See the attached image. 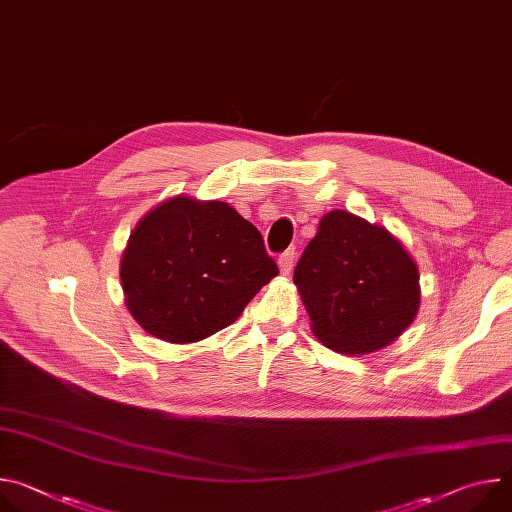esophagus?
Returning <instances> with one entry per match:
<instances>
[{"instance_id": "1", "label": "esophagus", "mask_w": 512, "mask_h": 512, "mask_svg": "<svg viewBox=\"0 0 512 512\" xmlns=\"http://www.w3.org/2000/svg\"><path fill=\"white\" fill-rule=\"evenodd\" d=\"M277 265L283 275H289V271L296 265V249H287L285 253H281L277 259Z\"/></svg>"}]
</instances>
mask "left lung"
I'll use <instances>...</instances> for the list:
<instances>
[{
  "label": "left lung",
  "instance_id": "left-lung-1",
  "mask_svg": "<svg viewBox=\"0 0 512 512\" xmlns=\"http://www.w3.org/2000/svg\"><path fill=\"white\" fill-rule=\"evenodd\" d=\"M294 283L314 336L350 356L395 342L421 302L419 269L403 243L385 227L338 208L322 216Z\"/></svg>",
  "mask_w": 512,
  "mask_h": 512
}]
</instances>
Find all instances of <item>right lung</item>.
I'll return each mask as SVG.
<instances>
[{
	"instance_id": "right-lung-1",
	"label": "right lung",
	"mask_w": 512,
	"mask_h": 512,
	"mask_svg": "<svg viewBox=\"0 0 512 512\" xmlns=\"http://www.w3.org/2000/svg\"><path fill=\"white\" fill-rule=\"evenodd\" d=\"M277 273L261 233L231 204L184 194L139 218L119 265L129 314L170 344L231 326Z\"/></svg>"
}]
</instances>
